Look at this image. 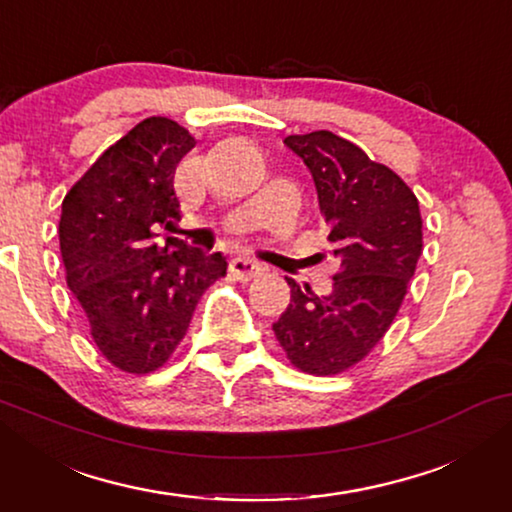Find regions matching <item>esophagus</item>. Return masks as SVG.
Returning <instances> with one entry per match:
<instances>
[{"label":"esophagus","mask_w":512,"mask_h":512,"mask_svg":"<svg viewBox=\"0 0 512 512\" xmlns=\"http://www.w3.org/2000/svg\"><path fill=\"white\" fill-rule=\"evenodd\" d=\"M265 268L263 263H258L256 258L251 256H235L233 261H230V272H233L235 279H240V282H249V279H254L256 275H261Z\"/></svg>","instance_id":"esophagus-1"}]
</instances>
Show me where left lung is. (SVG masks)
Listing matches in <instances>:
<instances>
[{"label": "left lung", "mask_w": 512, "mask_h": 512, "mask_svg": "<svg viewBox=\"0 0 512 512\" xmlns=\"http://www.w3.org/2000/svg\"><path fill=\"white\" fill-rule=\"evenodd\" d=\"M284 144L312 172L340 272L326 296L289 279L291 303L272 331L303 373L338 375L382 340L408 293L422 256L419 202L396 172L333 132Z\"/></svg>", "instance_id": "1"}]
</instances>
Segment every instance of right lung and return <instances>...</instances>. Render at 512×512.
<instances>
[{
  "label": "right lung",
  "mask_w": 512,
  "mask_h": 512,
  "mask_svg": "<svg viewBox=\"0 0 512 512\" xmlns=\"http://www.w3.org/2000/svg\"><path fill=\"white\" fill-rule=\"evenodd\" d=\"M195 146L179 123L144 118L109 146L62 200L67 286L109 363L144 375L184 338L202 293L226 275L221 251L188 247L160 228L181 219L174 170Z\"/></svg>",
  "instance_id": "add662e5"
}]
</instances>
